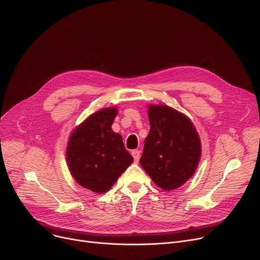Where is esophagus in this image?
Masks as SVG:
<instances>
[{
	"mask_svg": "<svg viewBox=\"0 0 260 260\" xmlns=\"http://www.w3.org/2000/svg\"><path fill=\"white\" fill-rule=\"evenodd\" d=\"M132 155H133L134 159H135V161H138L139 158H140V151L139 150H133Z\"/></svg>",
	"mask_w": 260,
	"mask_h": 260,
	"instance_id": "34e87169",
	"label": "esophagus"
}]
</instances>
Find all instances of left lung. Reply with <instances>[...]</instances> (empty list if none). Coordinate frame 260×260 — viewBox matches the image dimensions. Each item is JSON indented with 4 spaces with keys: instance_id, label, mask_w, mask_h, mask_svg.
<instances>
[{
    "instance_id": "obj_1",
    "label": "left lung",
    "mask_w": 260,
    "mask_h": 260,
    "mask_svg": "<svg viewBox=\"0 0 260 260\" xmlns=\"http://www.w3.org/2000/svg\"><path fill=\"white\" fill-rule=\"evenodd\" d=\"M150 133L140 165L164 190L183 185L195 174L201 157V142L190 119L166 105H149Z\"/></svg>"
}]
</instances>
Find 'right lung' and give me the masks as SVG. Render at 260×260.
Wrapping results in <instances>:
<instances>
[{"mask_svg": "<svg viewBox=\"0 0 260 260\" xmlns=\"http://www.w3.org/2000/svg\"><path fill=\"white\" fill-rule=\"evenodd\" d=\"M117 107L92 113L71 134L66 148L69 169L77 183L94 193L109 190L132 162L122 136L111 125Z\"/></svg>", "mask_w": 260, "mask_h": 260, "instance_id": "1", "label": "right lung"}]
</instances>
